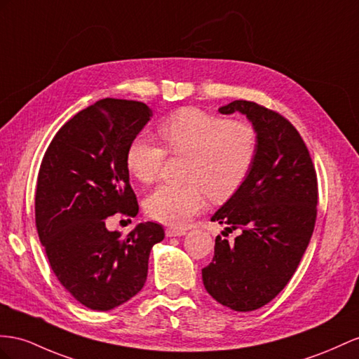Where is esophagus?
I'll list each match as a JSON object with an SVG mask.
<instances>
[{"label": "esophagus", "mask_w": 359, "mask_h": 359, "mask_svg": "<svg viewBox=\"0 0 359 359\" xmlns=\"http://www.w3.org/2000/svg\"><path fill=\"white\" fill-rule=\"evenodd\" d=\"M187 233L185 229H177V227H168L167 231H165V235L167 236H183Z\"/></svg>", "instance_id": "34e87169"}]
</instances>
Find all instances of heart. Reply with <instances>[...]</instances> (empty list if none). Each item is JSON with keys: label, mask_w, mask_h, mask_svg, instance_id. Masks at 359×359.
<instances>
[{"label": "heart", "mask_w": 359, "mask_h": 359, "mask_svg": "<svg viewBox=\"0 0 359 359\" xmlns=\"http://www.w3.org/2000/svg\"><path fill=\"white\" fill-rule=\"evenodd\" d=\"M159 144L136 136L127 145L126 167L145 185L156 182L165 151L189 159L185 185H163L147 198L145 210L156 222L182 227L206 205L232 197L250 176L258 156L259 137L249 123L227 119L197 107H182L158 126Z\"/></svg>", "instance_id": "obj_1"}]
</instances>
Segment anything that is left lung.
Returning a JSON list of instances; mask_svg holds the SVG:
<instances>
[{"label":"left lung","mask_w":359,"mask_h":359,"mask_svg":"<svg viewBox=\"0 0 359 359\" xmlns=\"http://www.w3.org/2000/svg\"><path fill=\"white\" fill-rule=\"evenodd\" d=\"M218 110L249 118L259 149L244 185L210 218L241 232L232 244L215 238L201 276L218 303L247 312L267 305L297 270L316 226L317 172L297 128L279 112L247 100Z\"/></svg>","instance_id":"8db88e82"}]
</instances>
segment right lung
<instances>
[{
  "instance_id": "obj_1",
  "label": "right lung",
  "mask_w": 359,
  "mask_h": 359,
  "mask_svg": "<svg viewBox=\"0 0 359 359\" xmlns=\"http://www.w3.org/2000/svg\"><path fill=\"white\" fill-rule=\"evenodd\" d=\"M151 115L141 101L103 98L63 124L43 154L36 229L56 278L89 309H114L140 292L151 247L165 236L151 222L126 236L106 229L107 217L140 210L126 150Z\"/></svg>"
}]
</instances>
